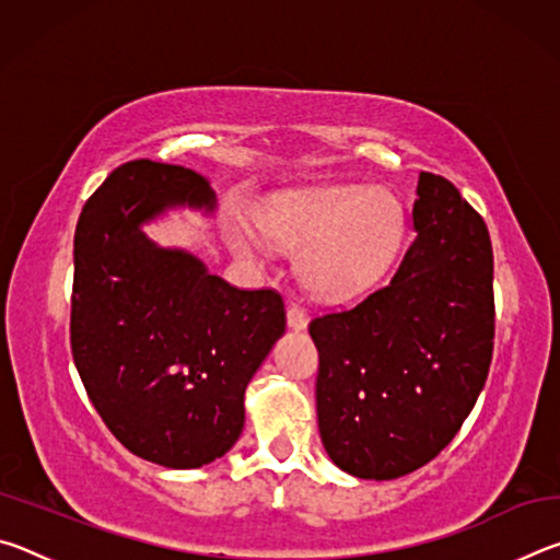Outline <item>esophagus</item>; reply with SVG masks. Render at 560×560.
I'll list each match as a JSON object with an SVG mask.
<instances>
[{
  "label": "esophagus",
  "mask_w": 560,
  "mask_h": 560,
  "mask_svg": "<svg viewBox=\"0 0 560 560\" xmlns=\"http://www.w3.org/2000/svg\"><path fill=\"white\" fill-rule=\"evenodd\" d=\"M287 324L291 330H303L308 326V316L306 311H303L301 306H296V303H291L289 311H287Z\"/></svg>",
  "instance_id": "34e87169"
}]
</instances>
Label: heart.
Returning <instances> with one entry per match:
<instances>
[{"label": "heart", "instance_id": "b5f03b06", "mask_svg": "<svg viewBox=\"0 0 560 560\" xmlns=\"http://www.w3.org/2000/svg\"><path fill=\"white\" fill-rule=\"evenodd\" d=\"M259 226L271 244L300 249L299 273L318 299L340 301L377 281L402 244L400 202L383 187L328 185L273 195ZM240 252L259 257L261 242L234 230Z\"/></svg>", "mask_w": 560, "mask_h": 560}]
</instances>
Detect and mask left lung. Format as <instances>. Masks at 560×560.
<instances>
[{
	"label": "left lung",
	"mask_w": 560,
	"mask_h": 560,
	"mask_svg": "<svg viewBox=\"0 0 560 560\" xmlns=\"http://www.w3.org/2000/svg\"><path fill=\"white\" fill-rule=\"evenodd\" d=\"M415 242L387 287L314 318L320 442L338 469L387 481L447 447L487 383L494 257L450 179L420 173Z\"/></svg>",
	"instance_id": "left-lung-1"
}]
</instances>
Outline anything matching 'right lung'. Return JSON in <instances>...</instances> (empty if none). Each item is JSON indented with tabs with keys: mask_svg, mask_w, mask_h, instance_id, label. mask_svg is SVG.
Returning a JSON list of instances; mask_svg holds the SVG:
<instances>
[{
	"mask_svg": "<svg viewBox=\"0 0 560 560\" xmlns=\"http://www.w3.org/2000/svg\"><path fill=\"white\" fill-rule=\"evenodd\" d=\"M214 207L192 170L132 160L83 205L73 236L75 371L122 447L167 469L234 447L246 385L287 330L277 291L234 289L192 252L145 234L170 210Z\"/></svg>",
	"mask_w": 560,
	"mask_h": 560,
	"instance_id": "right-lung-1",
	"label": "right lung"
}]
</instances>
